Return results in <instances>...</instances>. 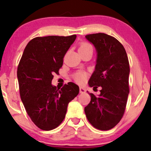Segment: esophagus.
Listing matches in <instances>:
<instances>
[{
	"label": "esophagus",
	"instance_id": "obj_1",
	"mask_svg": "<svg viewBox=\"0 0 151 151\" xmlns=\"http://www.w3.org/2000/svg\"><path fill=\"white\" fill-rule=\"evenodd\" d=\"M79 92H80L81 93H85L86 92V89H84V87H82V86H80V87H79Z\"/></svg>",
	"mask_w": 151,
	"mask_h": 151
}]
</instances>
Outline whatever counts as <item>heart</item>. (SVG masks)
I'll use <instances>...</instances> for the list:
<instances>
[{
	"label": "heart",
	"instance_id": "heart-1",
	"mask_svg": "<svg viewBox=\"0 0 151 151\" xmlns=\"http://www.w3.org/2000/svg\"><path fill=\"white\" fill-rule=\"evenodd\" d=\"M91 47L89 43L87 42H83L81 43L79 46V50L86 49V48ZM86 78H87V73L84 71H79V72H76L74 75V79L76 82L79 83V84H82V83L85 82Z\"/></svg>",
	"mask_w": 151,
	"mask_h": 151
}]
</instances>
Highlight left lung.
<instances>
[{
    "instance_id": "8db88e82",
    "label": "left lung",
    "mask_w": 151,
    "mask_h": 151,
    "mask_svg": "<svg viewBox=\"0 0 151 151\" xmlns=\"http://www.w3.org/2000/svg\"><path fill=\"white\" fill-rule=\"evenodd\" d=\"M97 52L95 71L89 81L91 87L101 86L100 94L89 93L91 101L84 108L93 127L101 131L113 129L124 116L129 93V62L123 45L105 33L86 35Z\"/></svg>"
}]
</instances>
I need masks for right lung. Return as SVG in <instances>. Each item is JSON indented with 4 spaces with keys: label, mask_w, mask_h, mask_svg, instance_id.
<instances>
[{
    "label": "right lung",
    "mask_w": 151,
    "mask_h": 151,
    "mask_svg": "<svg viewBox=\"0 0 151 151\" xmlns=\"http://www.w3.org/2000/svg\"><path fill=\"white\" fill-rule=\"evenodd\" d=\"M76 37V35L35 37L26 45L18 64L20 98L32 122L44 131L61 124L68 104L79 93L74 83H67L60 89L51 84Z\"/></svg>",
    "instance_id": "obj_1"
}]
</instances>
